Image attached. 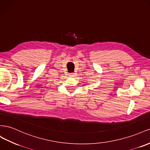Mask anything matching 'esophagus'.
Here are the masks:
<instances>
[{
  "label": "esophagus",
  "mask_w": 150,
  "mask_h": 150,
  "mask_svg": "<svg viewBox=\"0 0 150 150\" xmlns=\"http://www.w3.org/2000/svg\"><path fill=\"white\" fill-rule=\"evenodd\" d=\"M69 76H75V74H74V73H71V74H69Z\"/></svg>",
  "instance_id": "esophagus-1"
}]
</instances>
